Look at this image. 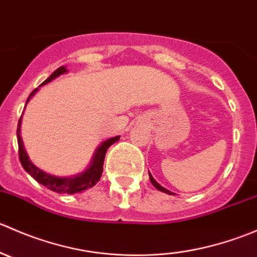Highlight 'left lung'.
Instances as JSON below:
<instances>
[{
	"label": "left lung",
	"mask_w": 257,
	"mask_h": 257,
	"mask_svg": "<svg viewBox=\"0 0 257 257\" xmlns=\"http://www.w3.org/2000/svg\"><path fill=\"white\" fill-rule=\"evenodd\" d=\"M149 178H150V181H152V184H153V185H154V188H157V189H158V190L163 191V193H165V194H169V195H170V194H173V193H172V191H169V190H168V189L163 188V186H162V185H159V184H158V183H157V181H155V180H154V178H153V177H152V175H150V174H149Z\"/></svg>",
	"instance_id": "8db88e82"
}]
</instances>
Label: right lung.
Listing matches in <instances>:
<instances>
[{"instance_id":"right-lung-1","label":"right lung","mask_w":257,"mask_h":257,"mask_svg":"<svg viewBox=\"0 0 257 257\" xmlns=\"http://www.w3.org/2000/svg\"><path fill=\"white\" fill-rule=\"evenodd\" d=\"M67 69L64 67H59L58 69L53 72L51 76L48 77L45 82L42 83L41 85L46 84V83L51 82L52 79L57 78L61 74L66 73ZM38 88H36L32 93L30 94V97L27 98V103L28 100L32 98V95H35V93L37 92ZM20 126H21V118L18 120V126H17V142H18V158H20V162L22 164L23 169L28 173L36 181H38L40 184L45 185L46 188L49 189L52 191H56V193H64V194H76V193H80L83 190H87V189L92 188L94 186L95 184L99 181L100 177H102L103 173V164H104V158H105V153H107L108 148L110 145L115 143V142L119 141L120 137H114V138L108 139L105 141L104 143H102L99 148L95 152L94 158L92 160V164L90 167L85 170L84 173H80L78 175H74V177H69V178H58V177H53V175H49L47 173L42 172L41 169H38L37 167L32 164L28 159L27 154H26L25 149H23V143L22 139H21L20 136Z\"/></svg>"}]
</instances>
